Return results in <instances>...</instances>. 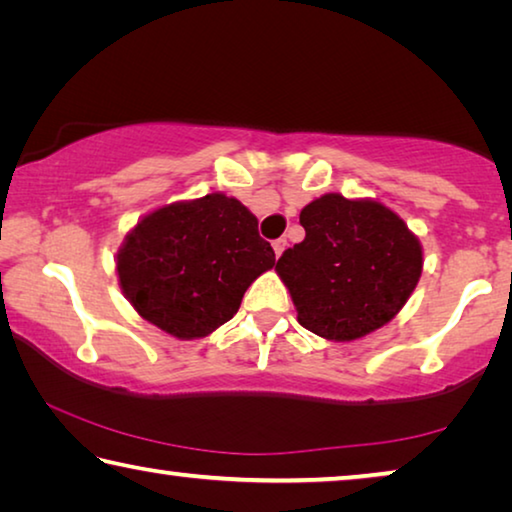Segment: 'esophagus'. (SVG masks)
<instances>
[{
    "instance_id": "esophagus-1",
    "label": "esophagus",
    "mask_w": 512,
    "mask_h": 512,
    "mask_svg": "<svg viewBox=\"0 0 512 512\" xmlns=\"http://www.w3.org/2000/svg\"><path fill=\"white\" fill-rule=\"evenodd\" d=\"M273 250H275V257H280L284 250H287V239L284 237H280V239H275L273 241Z\"/></svg>"
}]
</instances>
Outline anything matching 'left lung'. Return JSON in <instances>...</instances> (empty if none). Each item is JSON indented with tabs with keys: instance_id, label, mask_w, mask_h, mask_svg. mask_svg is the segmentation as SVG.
Masks as SVG:
<instances>
[{
	"instance_id": "1",
	"label": "left lung",
	"mask_w": 512,
	"mask_h": 512,
	"mask_svg": "<svg viewBox=\"0 0 512 512\" xmlns=\"http://www.w3.org/2000/svg\"><path fill=\"white\" fill-rule=\"evenodd\" d=\"M305 239L277 259L298 323L320 339L350 343L400 314L422 275L415 232L377 198L323 194L302 207Z\"/></svg>"
}]
</instances>
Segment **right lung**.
Masks as SVG:
<instances>
[{"instance_id":"right-lung-1","label":"right lung","mask_w":512,"mask_h":512,"mask_svg":"<svg viewBox=\"0 0 512 512\" xmlns=\"http://www.w3.org/2000/svg\"><path fill=\"white\" fill-rule=\"evenodd\" d=\"M275 266L257 216L235 196L212 192L160 205L121 241V293L151 325L194 341L237 314L246 289Z\"/></svg>"}]
</instances>
